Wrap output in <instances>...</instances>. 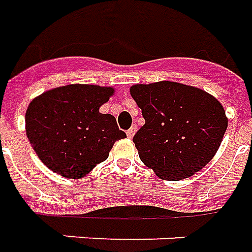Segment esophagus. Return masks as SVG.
<instances>
[{
    "label": "esophagus",
    "mask_w": 252,
    "mask_h": 252,
    "mask_svg": "<svg viewBox=\"0 0 252 252\" xmlns=\"http://www.w3.org/2000/svg\"><path fill=\"white\" fill-rule=\"evenodd\" d=\"M135 131H137V126H135V125H133V126H131V127H130V129L126 131V134H127V137H129V138H133L135 134Z\"/></svg>",
    "instance_id": "1"
}]
</instances>
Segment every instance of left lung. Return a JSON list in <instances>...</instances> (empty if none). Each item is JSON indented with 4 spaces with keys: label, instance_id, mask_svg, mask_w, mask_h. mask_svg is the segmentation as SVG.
Returning a JSON list of instances; mask_svg holds the SVG:
<instances>
[{
    "label": "left lung",
    "instance_id": "8db88e82",
    "mask_svg": "<svg viewBox=\"0 0 252 252\" xmlns=\"http://www.w3.org/2000/svg\"><path fill=\"white\" fill-rule=\"evenodd\" d=\"M130 94L145 119L133 142L141 161L158 178L185 179L213 158L228 126L216 97L174 81L137 84Z\"/></svg>",
    "mask_w": 252,
    "mask_h": 252
}]
</instances>
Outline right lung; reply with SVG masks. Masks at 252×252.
Masks as SVG:
<instances>
[{"instance_id": "right-lung-1", "label": "right lung", "mask_w": 252, "mask_h": 252, "mask_svg": "<svg viewBox=\"0 0 252 252\" xmlns=\"http://www.w3.org/2000/svg\"><path fill=\"white\" fill-rule=\"evenodd\" d=\"M112 94L111 87L70 84L30 103L27 137L47 168L80 179L108 158L112 145L126 137L111 114L99 112Z\"/></svg>"}]
</instances>
